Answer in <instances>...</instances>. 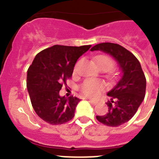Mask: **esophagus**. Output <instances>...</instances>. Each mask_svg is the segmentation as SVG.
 <instances>
[{
  "label": "esophagus",
  "instance_id": "1",
  "mask_svg": "<svg viewBox=\"0 0 159 159\" xmlns=\"http://www.w3.org/2000/svg\"><path fill=\"white\" fill-rule=\"evenodd\" d=\"M89 102H91L92 104H93V105H96L97 103H98V101L93 100V99H89Z\"/></svg>",
  "mask_w": 159,
  "mask_h": 159
}]
</instances>
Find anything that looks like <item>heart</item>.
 Returning a JSON list of instances; mask_svg holds the SVG:
<instances>
[{"instance_id":"1","label":"heart","mask_w":159,"mask_h":159,"mask_svg":"<svg viewBox=\"0 0 159 159\" xmlns=\"http://www.w3.org/2000/svg\"><path fill=\"white\" fill-rule=\"evenodd\" d=\"M95 63L100 69L106 71L112 69L115 66V62L111 57L101 55L95 57ZM81 92L84 95L89 97H96L100 94L103 89V84L97 80H87L81 85Z\"/></svg>"}]
</instances>
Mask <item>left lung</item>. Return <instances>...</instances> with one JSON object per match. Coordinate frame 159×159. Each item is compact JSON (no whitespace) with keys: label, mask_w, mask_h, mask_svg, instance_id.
<instances>
[{"label":"left lung","mask_w":159,"mask_h":159,"mask_svg":"<svg viewBox=\"0 0 159 159\" xmlns=\"http://www.w3.org/2000/svg\"><path fill=\"white\" fill-rule=\"evenodd\" d=\"M91 51H101L111 55L122 71L116 85L107 92L111 97L108 101V112L96 119L109 127H119L127 123L135 115L146 93L147 81L141 64L130 52L123 46L113 43H101Z\"/></svg>","instance_id":"8db88e82"}]
</instances>
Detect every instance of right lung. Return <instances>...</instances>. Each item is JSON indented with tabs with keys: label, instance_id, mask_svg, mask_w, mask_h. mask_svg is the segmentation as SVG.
Returning <instances> with one entry per match:
<instances>
[{
	"label": "right lung",
	"instance_id": "add662e5",
	"mask_svg": "<svg viewBox=\"0 0 159 159\" xmlns=\"http://www.w3.org/2000/svg\"><path fill=\"white\" fill-rule=\"evenodd\" d=\"M92 45H54L38 53L27 72V88L37 116L52 125L63 124L74 116L80 99L60 96L63 84L72 75L77 60Z\"/></svg>",
	"mask_w": 159,
	"mask_h": 159
}]
</instances>
